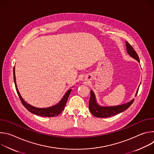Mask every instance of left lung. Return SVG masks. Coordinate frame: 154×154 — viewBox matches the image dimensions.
I'll return each instance as SVG.
<instances>
[{
  "label": "left lung",
  "instance_id": "obj_1",
  "mask_svg": "<svg viewBox=\"0 0 154 154\" xmlns=\"http://www.w3.org/2000/svg\"><path fill=\"white\" fill-rule=\"evenodd\" d=\"M125 46L127 48V53L130 56L133 57L135 60H137L138 62H140L138 55H137L136 51L134 50L133 47L131 46L130 44L126 41ZM139 89V88H138ZM138 89L137 91L135 96L137 95ZM134 101V99H133L130 102L117 106H100L96 101V96L93 91H91L90 99L89 101V109L90 111L93 115L97 118H108L113 116L115 115L122 113V112L126 110V109L133 103Z\"/></svg>",
  "mask_w": 154,
  "mask_h": 154
}]
</instances>
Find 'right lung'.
I'll return each mask as SVG.
<instances>
[{"mask_svg":"<svg viewBox=\"0 0 154 154\" xmlns=\"http://www.w3.org/2000/svg\"><path fill=\"white\" fill-rule=\"evenodd\" d=\"M14 69L15 68L14 67V68H13V77H14V81L16 91L17 93V94L19 97V99H20L22 103H23V105L28 109L30 112H31L32 113H33L35 115H36L38 116H45V117H54V116H56L60 115L63 112L66 104V102L69 96V94L71 92V90H72L71 89L69 90L66 93V94L63 97L61 100L58 102V103H57V105H55L54 106L48 107V108H36V107L33 106L24 101V100L23 99V97H21L19 92L17 90Z\"/></svg>","mask_w":154,"mask_h":154,"instance_id":"add662e5","label":"right lung"}]
</instances>
